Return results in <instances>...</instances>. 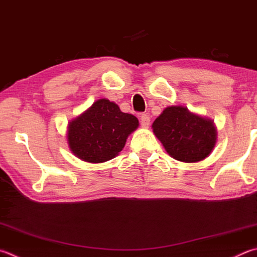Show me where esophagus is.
Instances as JSON below:
<instances>
[{
  "label": "esophagus",
  "mask_w": 257,
  "mask_h": 257,
  "mask_svg": "<svg viewBox=\"0 0 257 257\" xmlns=\"http://www.w3.org/2000/svg\"><path fill=\"white\" fill-rule=\"evenodd\" d=\"M139 119H141V124L143 128H148L149 123H151V118H149L148 114L146 113H142L139 115Z\"/></svg>",
  "instance_id": "34e87169"
}]
</instances>
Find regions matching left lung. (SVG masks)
Returning <instances> with one entry per match:
<instances>
[{"mask_svg":"<svg viewBox=\"0 0 257 257\" xmlns=\"http://www.w3.org/2000/svg\"><path fill=\"white\" fill-rule=\"evenodd\" d=\"M153 129L166 152L180 162L202 161L216 145L212 121L191 113L183 106L166 108L154 121Z\"/></svg>","mask_w":257,"mask_h":257,"instance_id":"1","label":"left lung"}]
</instances>
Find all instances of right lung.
Returning a JSON list of instances; mask_svg holds the SVG:
<instances>
[{
  "label": "right lung",
  "instance_id": "add662e5",
  "mask_svg": "<svg viewBox=\"0 0 257 257\" xmlns=\"http://www.w3.org/2000/svg\"><path fill=\"white\" fill-rule=\"evenodd\" d=\"M138 119L121 112L119 106L101 99L68 124L69 148L81 160L103 163L122 151L130 134L138 127Z\"/></svg>",
  "mask_w": 257,
  "mask_h": 257
}]
</instances>
